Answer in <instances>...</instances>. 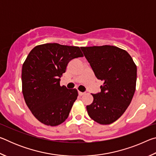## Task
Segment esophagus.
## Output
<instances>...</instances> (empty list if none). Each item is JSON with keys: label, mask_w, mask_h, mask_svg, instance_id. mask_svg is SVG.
Returning <instances> with one entry per match:
<instances>
[{"label": "esophagus", "mask_w": 156, "mask_h": 156, "mask_svg": "<svg viewBox=\"0 0 156 156\" xmlns=\"http://www.w3.org/2000/svg\"><path fill=\"white\" fill-rule=\"evenodd\" d=\"M84 94V93H83V92L78 91V94H79V96H83V95Z\"/></svg>", "instance_id": "esophagus-1"}]
</instances>
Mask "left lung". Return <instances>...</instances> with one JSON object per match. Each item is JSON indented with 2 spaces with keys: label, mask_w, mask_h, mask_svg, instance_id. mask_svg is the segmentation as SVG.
<instances>
[{
  "label": "left lung",
  "mask_w": 156,
  "mask_h": 156,
  "mask_svg": "<svg viewBox=\"0 0 156 156\" xmlns=\"http://www.w3.org/2000/svg\"><path fill=\"white\" fill-rule=\"evenodd\" d=\"M95 76L103 81L101 91L93 96L87 106L92 120L100 125H109L122 115L136 91L137 67L125 50L111 45L81 47Z\"/></svg>",
  "instance_id": "1"
}]
</instances>
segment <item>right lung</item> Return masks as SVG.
Returning a JSON list of instances; mask_svg holds the SVG:
<instances>
[{
	"label": "right lung",
	"mask_w": 156,
	"mask_h": 156,
	"mask_svg": "<svg viewBox=\"0 0 156 156\" xmlns=\"http://www.w3.org/2000/svg\"><path fill=\"white\" fill-rule=\"evenodd\" d=\"M79 47L46 43L31 50L22 68V91L29 109L38 121L57 126L68 118L78 96L76 89L60 86L69 62L83 57Z\"/></svg>",
	"instance_id": "1"
}]
</instances>
